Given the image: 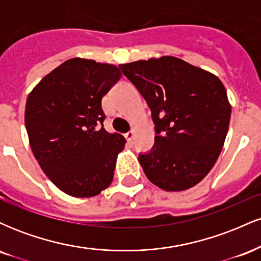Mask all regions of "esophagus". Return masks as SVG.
<instances>
[{
  "mask_svg": "<svg viewBox=\"0 0 261 261\" xmlns=\"http://www.w3.org/2000/svg\"><path fill=\"white\" fill-rule=\"evenodd\" d=\"M134 136H135L134 131H128L127 134H125V137H126V140H127V142H128V143H133V141H134Z\"/></svg>",
  "mask_w": 261,
  "mask_h": 261,
  "instance_id": "obj_1",
  "label": "esophagus"
}]
</instances>
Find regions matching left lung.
<instances>
[{
	"mask_svg": "<svg viewBox=\"0 0 261 261\" xmlns=\"http://www.w3.org/2000/svg\"><path fill=\"white\" fill-rule=\"evenodd\" d=\"M151 109L154 145L139 154L148 180L167 191L193 188L222 151L230 106L218 77L174 56L120 65Z\"/></svg>",
	"mask_w": 261,
	"mask_h": 261,
	"instance_id": "obj_1",
	"label": "left lung"
}]
</instances>
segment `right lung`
I'll return each mask as SVG.
<instances>
[{
    "label": "right lung",
    "instance_id": "add662e5",
    "mask_svg": "<svg viewBox=\"0 0 261 261\" xmlns=\"http://www.w3.org/2000/svg\"><path fill=\"white\" fill-rule=\"evenodd\" d=\"M120 77L114 65L71 59L46 74L27 99L24 120L34 157L68 195L95 196L113 180L126 140L103 127L101 98Z\"/></svg>",
    "mask_w": 261,
    "mask_h": 261
}]
</instances>
